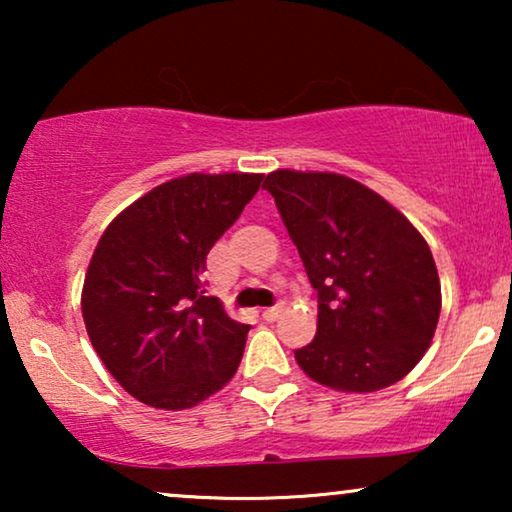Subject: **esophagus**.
<instances>
[{
  "instance_id": "obj_1",
  "label": "esophagus",
  "mask_w": 512,
  "mask_h": 512,
  "mask_svg": "<svg viewBox=\"0 0 512 512\" xmlns=\"http://www.w3.org/2000/svg\"><path fill=\"white\" fill-rule=\"evenodd\" d=\"M282 312H284V307L282 305H277V307H270V310H263V321H277L279 317H282Z\"/></svg>"
}]
</instances>
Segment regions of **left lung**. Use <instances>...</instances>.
<instances>
[{
    "mask_svg": "<svg viewBox=\"0 0 512 512\" xmlns=\"http://www.w3.org/2000/svg\"><path fill=\"white\" fill-rule=\"evenodd\" d=\"M317 291V335L296 349L314 382L368 394L403 380L431 345L440 279L429 244L382 195L333 172L263 181Z\"/></svg>",
    "mask_w": 512,
    "mask_h": 512,
    "instance_id": "left-lung-1",
    "label": "left lung"
}]
</instances>
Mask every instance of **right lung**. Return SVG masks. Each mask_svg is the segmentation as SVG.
Listing matches in <instances>:
<instances>
[{"label": "right lung", "mask_w": 512, "mask_h": 512, "mask_svg": "<svg viewBox=\"0 0 512 512\" xmlns=\"http://www.w3.org/2000/svg\"><path fill=\"white\" fill-rule=\"evenodd\" d=\"M263 174H186L125 207L104 230L81 293L88 338L114 380L158 410L216 394L242 361L249 326L205 296L207 254Z\"/></svg>", "instance_id": "right-lung-1"}]
</instances>
